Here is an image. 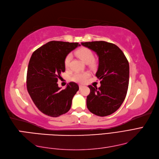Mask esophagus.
Wrapping results in <instances>:
<instances>
[{"mask_svg": "<svg viewBox=\"0 0 159 159\" xmlns=\"http://www.w3.org/2000/svg\"><path fill=\"white\" fill-rule=\"evenodd\" d=\"M83 87H84V86H83L82 84H80V85H79V88H80V89H82Z\"/></svg>", "mask_w": 159, "mask_h": 159, "instance_id": "esophagus-1", "label": "esophagus"}]
</instances>
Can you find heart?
<instances>
[{"label": "heart", "mask_w": 159, "mask_h": 159, "mask_svg": "<svg viewBox=\"0 0 159 159\" xmlns=\"http://www.w3.org/2000/svg\"><path fill=\"white\" fill-rule=\"evenodd\" d=\"M76 55L78 56L80 59H82L86 63H90L94 59V53L90 49L88 48L82 47L78 49L76 51ZM72 59V56L71 54L65 57L64 60V65L66 69H68L70 67V64ZM89 76L88 73H76L71 77V80L74 82H84Z\"/></svg>", "instance_id": "obj_1"}]
</instances>
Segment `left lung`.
<instances>
[{"label":"left lung","mask_w":159,"mask_h":159,"mask_svg":"<svg viewBox=\"0 0 159 159\" xmlns=\"http://www.w3.org/2000/svg\"><path fill=\"white\" fill-rule=\"evenodd\" d=\"M82 46L94 51L99 64L96 76L101 86H88L90 93L86 104L91 113L100 117L110 115L124 101L129 85V66L125 55L117 46L104 41L82 42Z\"/></svg>","instance_id":"left-lung-1"}]
</instances>
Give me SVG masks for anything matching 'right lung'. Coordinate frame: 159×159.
<instances>
[{
	"label": "right lung",
	"instance_id": "right-lung-1",
	"mask_svg": "<svg viewBox=\"0 0 159 159\" xmlns=\"http://www.w3.org/2000/svg\"><path fill=\"white\" fill-rule=\"evenodd\" d=\"M80 46L77 42L50 41L33 52L27 72V89L35 105L44 114L52 117L70 109L72 99L79 86L70 82L61 90L57 82L65 72V58Z\"/></svg>",
	"mask_w": 159,
	"mask_h": 159
}]
</instances>
